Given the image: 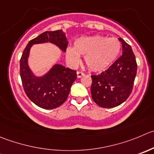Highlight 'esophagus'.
Wrapping results in <instances>:
<instances>
[{"label": "esophagus", "instance_id": "34e87169", "mask_svg": "<svg viewBox=\"0 0 154 154\" xmlns=\"http://www.w3.org/2000/svg\"><path fill=\"white\" fill-rule=\"evenodd\" d=\"M83 75H84V73L83 72H81V71H77V76L78 78H80V77H83Z\"/></svg>", "mask_w": 154, "mask_h": 154}]
</instances>
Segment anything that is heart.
<instances>
[{
  "label": "heart",
  "mask_w": 154,
  "mask_h": 154,
  "mask_svg": "<svg viewBox=\"0 0 154 154\" xmlns=\"http://www.w3.org/2000/svg\"><path fill=\"white\" fill-rule=\"evenodd\" d=\"M121 50V43L117 38L95 35L82 37L75 41L73 47H68L65 56L71 66L80 62L84 56L85 63L93 71H102L110 66L117 59Z\"/></svg>",
  "instance_id": "heart-1"
}]
</instances>
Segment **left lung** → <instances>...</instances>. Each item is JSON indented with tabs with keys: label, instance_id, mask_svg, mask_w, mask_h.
<instances>
[{
	"label": "left lung",
	"instance_id": "1",
	"mask_svg": "<svg viewBox=\"0 0 154 154\" xmlns=\"http://www.w3.org/2000/svg\"><path fill=\"white\" fill-rule=\"evenodd\" d=\"M122 56L107 70L92 75L91 94L98 106L111 108L124 102L131 94L137 73V63L132 47L121 37Z\"/></svg>",
	"mask_w": 154,
	"mask_h": 154
}]
</instances>
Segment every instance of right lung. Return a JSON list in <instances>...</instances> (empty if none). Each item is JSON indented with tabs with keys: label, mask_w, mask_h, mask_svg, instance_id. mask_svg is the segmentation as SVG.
<instances>
[{
	"label": "right lung",
	"mask_w": 154,
	"mask_h": 154,
	"mask_svg": "<svg viewBox=\"0 0 154 154\" xmlns=\"http://www.w3.org/2000/svg\"><path fill=\"white\" fill-rule=\"evenodd\" d=\"M46 43L54 44L65 53L68 42L62 29L45 31L30 41L20 59V77L28 98L38 107L48 110L56 108L66 101L77 79V71L55 64L44 75H36L28 65L30 50L34 44Z\"/></svg>",
	"instance_id": "right-lung-1"
}]
</instances>
